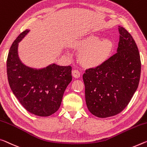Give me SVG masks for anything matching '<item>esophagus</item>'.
<instances>
[{
	"label": "esophagus",
	"instance_id": "esophagus-1",
	"mask_svg": "<svg viewBox=\"0 0 147 147\" xmlns=\"http://www.w3.org/2000/svg\"><path fill=\"white\" fill-rule=\"evenodd\" d=\"M72 74H73V76H74V78H78L80 77V73L79 72V71H78V70L74 69V70H73V71H72Z\"/></svg>",
	"mask_w": 147,
	"mask_h": 147
}]
</instances>
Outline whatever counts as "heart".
<instances>
[{
	"label": "heart",
	"mask_w": 147,
	"mask_h": 147,
	"mask_svg": "<svg viewBox=\"0 0 147 147\" xmlns=\"http://www.w3.org/2000/svg\"><path fill=\"white\" fill-rule=\"evenodd\" d=\"M76 45L82 48L79 53V57L82 63L87 67H94L105 61L111 52L113 44L109 39L99 40L94 34L87 36L76 41Z\"/></svg>",
	"instance_id": "obj_1"
}]
</instances>
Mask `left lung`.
<instances>
[{"label": "left lung", "instance_id": "1", "mask_svg": "<svg viewBox=\"0 0 147 147\" xmlns=\"http://www.w3.org/2000/svg\"><path fill=\"white\" fill-rule=\"evenodd\" d=\"M117 52L83 74L88 110L99 118L118 115L127 107L138 88L141 63L137 44L124 27L118 26Z\"/></svg>", "mask_w": 147, "mask_h": 147}]
</instances>
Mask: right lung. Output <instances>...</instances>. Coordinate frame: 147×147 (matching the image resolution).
<instances>
[{"label":"right lung","mask_w":147,"mask_h":147,"mask_svg":"<svg viewBox=\"0 0 147 147\" xmlns=\"http://www.w3.org/2000/svg\"><path fill=\"white\" fill-rule=\"evenodd\" d=\"M29 31L27 29L22 32L9 51L6 63L9 85L27 111L49 116L59 109L65 91L72 80V67L52 63L36 69L23 63L18 55V45Z\"/></svg>","instance_id":"1"}]
</instances>
